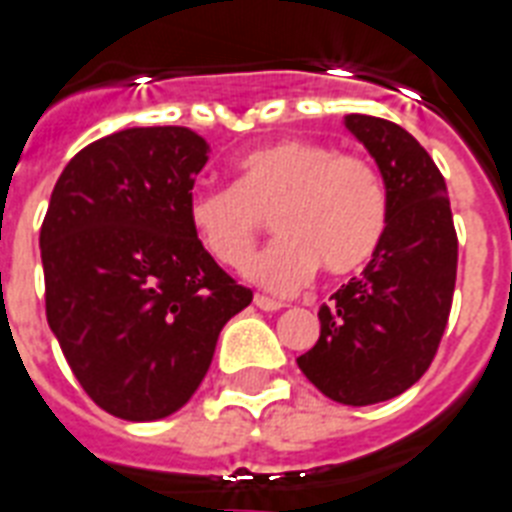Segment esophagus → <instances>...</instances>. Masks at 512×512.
Wrapping results in <instances>:
<instances>
[{
	"mask_svg": "<svg viewBox=\"0 0 512 512\" xmlns=\"http://www.w3.org/2000/svg\"><path fill=\"white\" fill-rule=\"evenodd\" d=\"M253 304H256V307L264 312H275V310H283L285 307L283 301L269 299V296H264V293H256V296H253Z\"/></svg>",
	"mask_w": 512,
	"mask_h": 512,
	"instance_id": "esophagus-1",
	"label": "esophagus"
}]
</instances>
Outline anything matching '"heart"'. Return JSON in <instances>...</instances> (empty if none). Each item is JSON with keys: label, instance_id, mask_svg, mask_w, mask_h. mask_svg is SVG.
I'll return each mask as SVG.
<instances>
[{"label": "heart", "instance_id": "obj_1", "mask_svg": "<svg viewBox=\"0 0 512 512\" xmlns=\"http://www.w3.org/2000/svg\"><path fill=\"white\" fill-rule=\"evenodd\" d=\"M186 216L224 267H243L272 221L280 237L248 264V277L269 291H296L315 267L347 277L374 259L387 232V192L366 157L285 138L243 154L232 186L194 192Z\"/></svg>", "mask_w": 512, "mask_h": 512}]
</instances>
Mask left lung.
Instances as JSON below:
<instances>
[{"label":"left lung","instance_id":"1","mask_svg":"<svg viewBox=\"0 0 512 512\" xmlns=\"http://www.w3.org/2000/svg\"><path fill=\"white\" fill-rule=\"evenodd\" d=\"M344 125L382 170L387 232L363 275L320 307V339L296 363L326 398L371 406L433 363L457 283V229L446 181L417 138L368 114H347Z\"/></svg>","mask_w":512,"mask_h":512}]
</instances>
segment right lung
Here are the masks:
<instances>
[{
    "label": "right lung",
    "instance_id": "obj_1",
    "mask_svg": "<svg viewBox=\"0 0 512 512\" xmlns=\"http://www.w3.org/2000/svg\"><path fill=\"white\" fill-rule=\"evenodd\" d=\"M205 162L208 144L189 128L120 130L71 157L47 205V323L112 417L178 411L208 374L221 328L253 301L186 216Z\"/></svg>",
    "mask_w": 512,
    "mask_h": 512
}]
</instances>
